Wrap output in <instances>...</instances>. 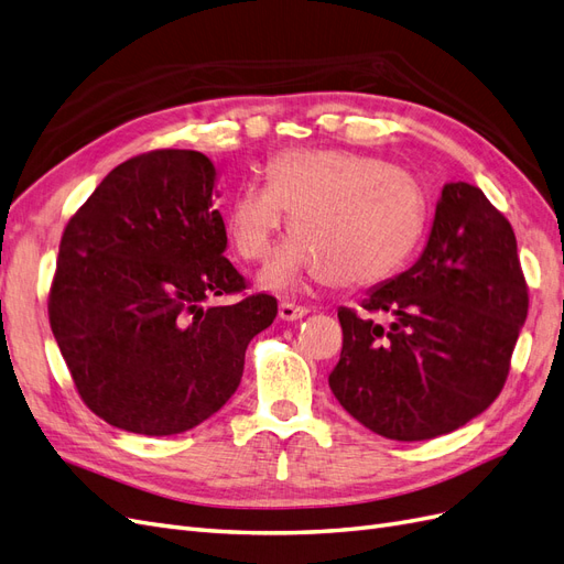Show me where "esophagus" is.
<instances>
[{"mask_svg":"<svg viewBox=\"0 0 564 564\" xmlns=\"http://www.w3.org/2000/svg\"><path fill=\"white\" fill-rule=\"evenodd\" d=\"M278 313L284 322H296V319L308 315V308H303V305H296V303H280Z\"/></svg>","mask_w":564,"mask_h":564,"instance_id":"1","label":"esophagus"}]
</instances>
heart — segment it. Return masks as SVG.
<instances>
[{"mask_svg":"<svg viewBox=\"0 0 564 564\" xmlns=\"http://www.w3.org/2000/svg\"><path fill=\"white\" fill-rule=\"evenodd\" d=\"M263 183H245L226 216L237 253L263 261L292 216V230L261 272V286L289 294L322 275L329 286L362 289L395 275L425 224L419 183L386 160L350 150H286Z\"/></svg>","mask_w":564,"mask_h":564,"instance_id":"heart-1","label":"heart"}]
</instances>
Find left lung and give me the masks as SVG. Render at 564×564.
Segmentation results:
<instances>
[{"label": "left lung", "instance_id": "obj_1", "mask_svg": "<svg viewBox=\"0 0 564 564\" xmlns=\"http://www.w3.org/2000/svg\"><path fill=\"white\" fill-rule=\"evenodd\" d=\"M516 232L470 183H447L419 261L338 311L329 388L365 429L400 442L447 435L497 400L527 319Z\"/></svg>", "mask_w": 564, "mask_h": 564}]
</instances>
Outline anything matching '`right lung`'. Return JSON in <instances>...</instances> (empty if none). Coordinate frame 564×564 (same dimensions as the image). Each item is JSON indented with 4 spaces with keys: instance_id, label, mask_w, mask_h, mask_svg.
<instances>
[{
    "instance_id": "add662e5",
    "label": "right lung",
    "mask_w": 564,
    "mask_h": 564,
    "mask_svg": "<svg viewBox=\"0 0 564 564\" xmlns=\"http://www.w3.org/2000/svg\"><path fill=\"white\" fill-rule=\"evenodd\" d=\"M216 178L197 150H152L115 166L63 232L51 332L82 400L115 429L162 437L207 421L278 315L268 294L204 305L247 286L224 256Z\"/></svg>"
}]
</instances>
